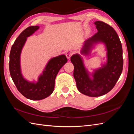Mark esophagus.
<instances>
[{"label":"esophagus","instance_id":"34e87169","mask_svg":"<svg viewBox=\"0 0 134 134\" xmlns=\"http://www.w3.org/2000/svg\"><path fill=\"white\" fill-rule=\"evenodd\" d=\"M72 54H73V51H71V50L67 51L66 52V53H65V55H66V58H67L68 59H69L70 58V57L72 56Z\"/></svg>","mask_w":134,"mask_h":134}]
</instances>
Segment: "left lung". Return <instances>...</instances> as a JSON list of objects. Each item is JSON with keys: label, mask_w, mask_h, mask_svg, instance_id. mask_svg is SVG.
Wrapping results in <instances>:
<instances>
[{"label": "left lung", "mask_w": 134, "mask_h": 134, "mask_svg": "<svg viewBox=\"0 0 134 134\" xmlns=\"http://www.w3.org/2000/svg\"><path fill=\"white\" fill-rule=\"evenodd\" d=\"M94 23L98 32L85 41L80 52L90 55L94 44L103 43L107 51V62L91 74L80 55H73L70 60L74 65L73 75L78 91L84 95L95 97L106 94L114 87L122 73L124 61L122 44L115 30L102 21Z\"/></svg>", "instance_id": "1"}]
</instances>
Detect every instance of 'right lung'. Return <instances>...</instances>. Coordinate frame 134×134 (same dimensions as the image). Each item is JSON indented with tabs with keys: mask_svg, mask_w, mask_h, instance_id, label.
Instances as JSON below:
<instances>
[{
	"mask_svg": "<svg viewBox=\"0 0 134 134\" xmlns=\"http://www.w3.org/2000/svg\"><path fill=\"white\" fill-rule=\"evenodd\" d=\"M39 26H30L19 35L12 45L9 55L10 74L18 91L26 98L31 100H41L53 92L55 80L59 71L68 59L61 55L48 61L37 82H29L22 75L21 68V54L27 37L39 29Z\"/></svg>",
	"mask_w": 134,
	"mask_h": 134,
	"instance_id": "obj_1",
	"label": "right lung"
}]
</instances>
